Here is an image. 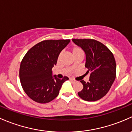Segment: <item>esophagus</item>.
I'll return each instance as SVG.
<instances>
[{"mask_svg": "<svg viewBox=\"0 0 132 132\" xmlns=\"http://www.w3.org/2000/svg\"><path fill=\"white\" fill-rule=\"evenodd\" d=\"M70 80L71 81H75V80H74V79H72V78H70Z\"/></svg>", "mask_w": 132, "mask_h": 132, "instance_id": "obj_1", "label": "esophagus"}]
</instances>
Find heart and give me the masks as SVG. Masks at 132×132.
Returning a JSON list of instances; mask_svg holds the SVG:
<instances>
[{"label":"heart","instance_id":"b5f03b06","mask_svg":"<svg viewBox=\"0 0 132 132\" xmlns=\"http://www.w3.org/2000/svg\"><path fill=\"white\" fill-rule=\"evenodd\" d=\"M71 51H72V55H74V56H75V55H77V54L83 53V51H82V49H81V47H78V46H74V47H72ZM60 55H59L58 58H60ZM74 67V65H72L71 67Z\"/></svg>","mask_w":132,"mask_h":132}]
</instances>
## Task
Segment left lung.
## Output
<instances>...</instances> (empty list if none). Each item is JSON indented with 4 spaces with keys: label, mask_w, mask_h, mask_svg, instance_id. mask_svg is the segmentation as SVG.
Returning <instances> with one entry per match:
<instances>
[{
    "label": "left lung",
    "mask_w": 132,
    "mask_h": 132,
    "mask_svg": "<svg viewBox=\"0 0 132 132\" xmlns=\"http://www.w3.org/2000/svg\"><path fill=\"white\" fill-rule=\"evenodd\" d=\"M86 54L85 67L89 79L80 82L83 88L78 92L82 100L94 102L104 97L109 91L116 78V64L113 54L102 43L94 39H72Z\"/></svg>",
    "instance_id": "8db88e82"
}]
</instances>
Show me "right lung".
Returning a JSON list of instances; mask_svg holds the SVG:
<instances>
[{
    "instance_id": "right-lung-1",
    "label": "right lung",
    "mask_w": 132,
    "mask_h": 132,
    "mask_svg": "<svg viewBox=\"0 0 132 132\" xmlns=\"http://www.w3.org/2000/svg\"><path fill=\"white\" fill-rule=\"evenodd\" d=\"M66 40H46L30 49L21 62L20 79L24 92L32 100L40 104L52 101L58 95L63 82L53 75L61 51L70 43Z\"/></svg>"
}]
</instances>
